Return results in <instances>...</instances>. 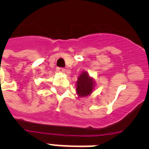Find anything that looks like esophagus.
Returning <instances> with one entry per match:
<instances>
[{
	"instance_id": "34e87169",
	"label": "esophagus",
	"mask_w": 149,
	"mask_h": 149,
	"mask_svg": "<svg viewBox=\"0 0 149 149\" xmlns=\"http://www.w3.org/2000/svg\"><path fill=\"white\" fill-rule=\"evenodd\" d=\"M56 71L58 72H60V73H63V72H65V70L63 69V68H60L58 67L56 69Z\"/></svg>"
}]
</instances>
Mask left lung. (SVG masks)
<instances>
[{"label":"left lung","mask_w":149,"mask_h":149,"mask_svg":"<svg viewBox=\"0 0 149 149\" xmlns=\"http://www.w3.org/2000/svg\"><path fill=\"white\" fill-rule=\"evenodd\" d=\"M76 91L77 94L79 97H85L91 95L95 88V81L93 78L90 77V75L86 71H83L78 77L76 83Z\"/></svg>","instance_id":"left-lung-1"}]
</instances>
